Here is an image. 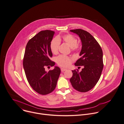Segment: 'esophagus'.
I'll list each match as a JSON object with an SVG mask.
<instances>
[{
	"label": "esophagus",
	"instance_id": "obj_1",
	"mask_svg": "<svg viewBox=\"0 0 124 124\" xmlns=\"http://www.w3.org/2000/svg\"><path fill=\"white\" fill-rule=\"evenodd\" d=\"M65 70H66V69H65V68H61V71H62V72H64V71H65Z\"/></svg>",
	"mask_w": 124,
	"mask_h": 124
}]
</instances>
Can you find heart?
Here are the masks:
<instances>
[{"label": "heart", "instance_id": "heart-1", "mask_svg": "<svg viewBox=\"0 0 124 124\" xmlns=\"http://www.w3.org/2000/svg\"><path fill=\"white\" fill-rule=\"evenodd\" d=\"M61 40H62L65 43L69 45L72 51H77L80 48V45L77 42V38L71 34H66L52 39L50 43V49L53 53L57 54L58 53ZM73 61V59L71 57L62 54L60 55L57 58L58 64L64 67L70 66Z\"/></svg>", "mask_w": 124, "mask_h": 124}]
</instances>
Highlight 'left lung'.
Returning a JSON list of instances; mask_svg holds the SVG:
<instances>
[{
  "mask_svg": "<svg viewBox=\"0 0 124 124\" xmlns=\"http://www.w3.org/2000/svg\"><path fill=\"white\" fill-rule=\"evenodd\" d=\"M70 31L77 34L82 42L81 58L75 65L83 66L80 72L78 70H72L73 75L70 81L77 91L87 92L95 86L101 77L103 67L102 51L97 41L88 32L81 29Z\"/></svg>",
  "mask_w": 124,
  "mask_h": 124,
  "instance_id": "1",
  "label": "left lung"
}]
</instances>
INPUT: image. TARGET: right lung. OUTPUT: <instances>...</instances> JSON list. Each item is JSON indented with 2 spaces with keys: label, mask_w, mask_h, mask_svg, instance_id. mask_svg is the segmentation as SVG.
Here are the masks:
<instances>
[{
  "label": "right lung",
  "mask_w": 124,
  "mask_h": 124,
  "mask_svg": "<svg viewBox=\"0 0 124 124\" xmlns=\"http://www.w3.org/2000/svg\"><path fill=\"white\" fill-rule=\"evenodd\" d=\"M54 34L50 30L40 31L29 41L25 49L23 66L26 79L31 88L42 95L54 90L61 73L58 66L48 72L45 70L55 64L50 59L53 56L50 43Z\"/></svg>",
  "instance_id": "obj_1"
}]
</instances>
